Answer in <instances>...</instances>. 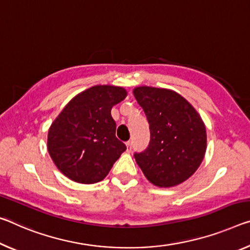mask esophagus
Returning a JSON list of instances; mask_svg holds the SVG:
<instances>
[{"instance_id":"esophagus-1","label":"esophagus","mask_w":250,"mask_h":250,"mask_svg":"<svg viewBox=\"0 0 250 250\" xmlns=\"http://www.w3.org/2000/svg\"><path fill=\"white\" fill-rule=\"evenodd\" d=\"M125 145H126V151H128V152L131 151V149H132V142H131V141H128Z\"/></svg>"}]
</instances>
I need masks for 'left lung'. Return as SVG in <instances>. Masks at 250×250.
I'll return each instance as SVG.
<instances>
[{
	"mask_svg": "<svg viewBox=\"0 0 250 250\" xmlns=\"http://www.w3.org/2000/svg\"><path fill=\"white\" fill-rule=\"evenodd\" d=\"M133 94L150 129L148 148L134 153L152 185L169 188L191 177L203 161L207 133L196 109L172 90L138 86Z\"/></svg>",
	"mask_w": 250,
	"mask_h": 250,
	"instance_id": "obj_1",
	"label": "left lung"
}]
</instances>
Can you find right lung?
<instances>
[{
  "label": "right lung",
  "instance_id": "right-lung-1",
  "mask_svg": "<svg viewBox=\"0 0 250 250\" xmlns=\"http://www.w3.org/2000/svg\"><path fill=\"white\" fill-rule=\"evenodd\" d=\"M125 97L121 86H91L77 94L55 118L47 133V151L69 179L85 185L104 180L125 151L111 117L112 106Z\"/></svg>",
  "mask_w": 250,
  "mask_h": 250
}]
</instances>
